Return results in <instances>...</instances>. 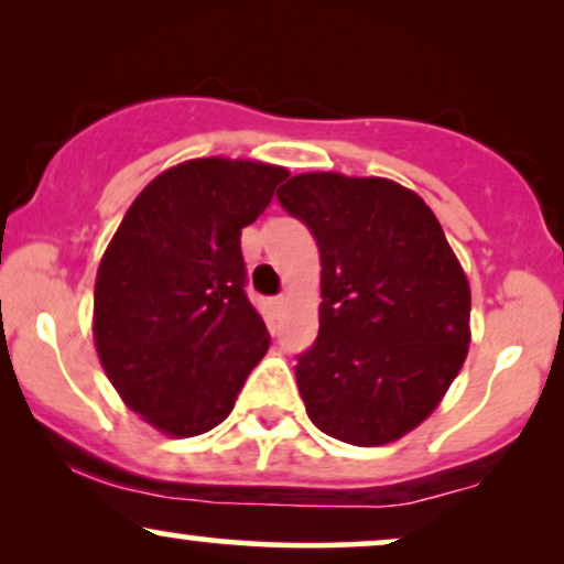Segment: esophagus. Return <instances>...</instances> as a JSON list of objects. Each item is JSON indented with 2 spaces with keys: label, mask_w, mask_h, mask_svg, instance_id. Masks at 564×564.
I'll return each instance as SVG.
<instances>
[{
  "label": "esophagus",
  "mask_w": 564,
  "mask_h": 564,
  "mask_svg": "<svg viewBox=\"0 0 564 564\" xmlns=\"http://www.w3.org/2000/svg\"><path fill=\"white\" fill-rule=\"evenodd\" d=\"M286 302H289L286 296H278V300H275V307H278V310H283V307H286Z\"/></svg>",
  "instance_id": "34e87169"
}]
</instances>
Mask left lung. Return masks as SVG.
<instances>
[{"label": "left lung", "mask_w": 564, "mask_h": 564, "mask_svg": "<svg viewBox=\"0 0 564 564\" xmlns=\"http://www.w3.org/2000/svg\"><path fill=\"white\" fill-rule=\"evenodd\" d=\"M321 249V328L294 373L310 422L384 445L435 411L469 349V281L437 217L384 177L296 174L278 191Z\"/></svg>", "instance_id": "obj_1"}]
</instances>
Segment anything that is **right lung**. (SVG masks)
I'll return each instance as SVG.
<instances>
[{
	"instance_id": "add662e5",
	"label": "right lung",
	"mask_w": 564,
	"mask_h": 564,
	"mask_svg": "<svg viewBox=\"0 0 564 564\" xmlns=\"http://www.w3.org/2000/svg\"><path fill=\"white\" fill-rule=\"evenodd\" d=\"M283 166L193 159L134 198L95 281V347L121 400L164 435L228 419L270 334L246 296L241 230Z\"/></svg>"
}]
</instances>
